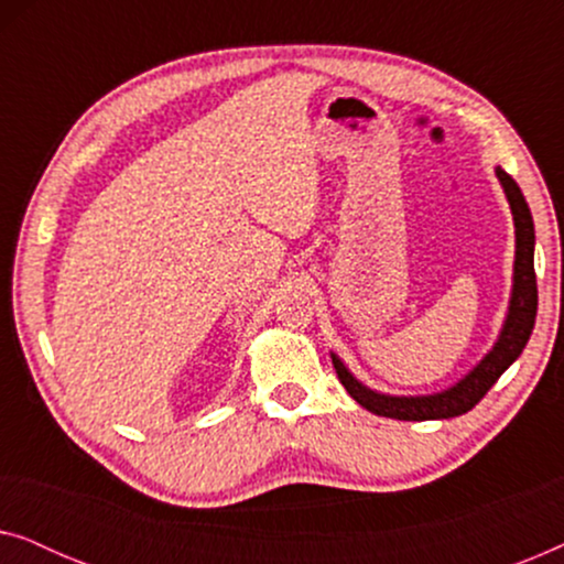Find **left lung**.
<instances>
[{
    "instance_id": "obj_1",
    "label": "left lung",
    "mask_w": 564,
    "mask_h": 564,
    "mask_svg": "<svg viewBox=\"0 0 564 564\" xmlns=\"http://www.w3.org/2000/svg\"><path fill=\"white\" fill-rule=\"evenodd\" d=\"M496 176L500 187L506 192L508 205H511L513 226H516V261H513V290H511V303H508V315L500 328L498 341L492 344V349L462 377L459 382H454L452 388L434 395H384L367 384H361L354 377L341 359L336 354H330L334 359L336 375L346 392L357 400L361 408H367L369 413L384 415V419H398V421H442L462 415L480 403L492 384L498 382V377L521 357L523 346H527L531 330H534L536 321V274H534V220H531V210L523 199V192L519 184L513 182L511 174H506L503 169L496 166Z\"/></svg>"
}]
</instances>
